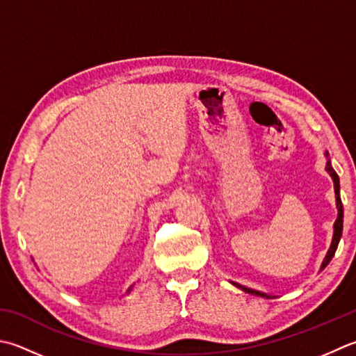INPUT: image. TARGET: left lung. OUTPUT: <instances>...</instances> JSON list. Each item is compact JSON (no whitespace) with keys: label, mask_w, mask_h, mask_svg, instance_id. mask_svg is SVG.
Segmentation results:
<instances>
[{"label":"left lung","mask_w":356,"mask_h":356,"mask_svg":"<svg viewBox=\"0 0 356 356\" xmlns=\"http://www.w3.org/2000/svg\"><path fill=\"white\" fill-rule=\"evenodd\" d=\"M327 157V163H325V171L330 174V177L333 180V190H335V199H337V210H338V218L335 220V224H333V238H332V243H330V248L329 252H327L324 261L321 264V268H319V271H323L327 266H329V262L332 261V257L335 256V252L338 248V243H339V239H341V234H343V219H344V210H343V202H341V196H339V177L338 174L335 172V170L332 168V163L329 160V152H325L324 154ZM233 285H236V287L241 289L242 291H245V293H250V295H254V296H261V298H267V299H273L275 296L271 295H267L264 293V291H259V290H253V289H248L245 287V285H241L238 282H232Z\"/></svg>","instance_id":"left-lung-1"}]
</instances>
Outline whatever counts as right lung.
<instances>
[{
    "instance_id": "1",
    "label": "right lung",
    "mask_w": 356,
    "mask_h": 356,
    "mask_svg": "<svg viewBox=\"0 0 356 356\" xmlns=\"http://www.w3.org/2000/svg\"><path fill=\"white\" fill-rule=\"evenodd\" d=\"M132 287H134V285H131V287H129V289H128V291H127V293H129V291H131V290H132Z\"/></svg>"
}]
</instances>
